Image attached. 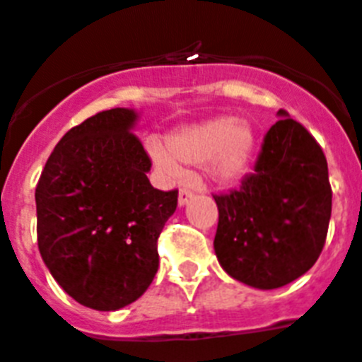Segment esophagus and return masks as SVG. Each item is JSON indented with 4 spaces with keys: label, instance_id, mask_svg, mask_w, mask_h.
<instances>
[{
    "label": "esophagus",
    "instance_id": "esophagus-1",
    "mask_svg": "<svg viewBox=\"0 0 362 362\" xmlns=\"http://www.w3.org/2000/svg\"><path fill=\"white\" fill-rule=\"evenodd\" d=\"M192 197H194V194H192L190 190H187V188H181V190H179V197H177L179 206H185V204H187Z\"/></svg>",
    "mask_w": 362,
    "mask_h": 362
}]
</instances>
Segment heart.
Segmentation results:
<instances>
[{
	"mask_svg": "<svg viewBox=\"0 0 362 362\" xmlns=\"http://www.w3.org/2000/svg\"><path fill=\"white\" fill-rule=\"evenodd\" d=\"M255 145L257 139L250 124L232 116H219L175 130L166 148L150 143L148 152L153 165L168 179L183 175L181 165L206 163L210 177L226 185L243 177L254 158Z\"/></svg>",
	"mask_w": 362,
	"mask_h": 362,
	"instance_id": "obj_1",
	"label": "heart"
}]
</instances>
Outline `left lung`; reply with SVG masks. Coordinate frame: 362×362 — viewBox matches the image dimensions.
<instances>
[{
	"label": "left lung",
	"instance_id": "1",
	"mask_svg": "<svg viewBox=\"0 0 362 362\" xmlns=\"http://www.w3.org/2000/svg\"><path fill=\"white\" fill-rule=\"evenodd\" d=\"M277 116L254 172L238 190L214 196L219 264L230 277L259 290L281 288L315 264L332 216L321 146L288 112Z\"/></svg>",
	"mask_w": 362,
	"mask_h": 362
}]
</instances>
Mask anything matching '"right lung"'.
Segmentation results:
<instances>
[{
  "label": "right lung",
  "instance_id": "1",
  "mask_svg": "<svg viewBox=\"0 0 362 362\" xmlns=\"http://www.w3.org/2000/svg\"><path fill=\"white\" fill-rule=\"evenodd\" d=\"M134 108H112L70 129L36 187L37 246L57 284L79 305L114 312L146 292L158 238L177 190L150 185V158L134 136Z\"/></svg>",
  "mask_w": 362,
  "mask_h": 362
}]
</instances>
